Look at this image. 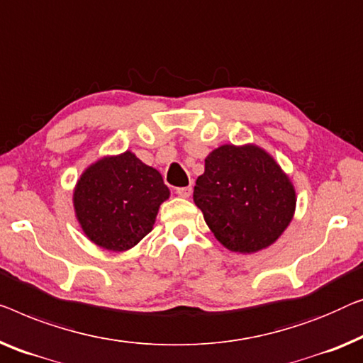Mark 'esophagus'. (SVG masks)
I'll use <instances>...</instances> for the list:
<instances>
[{"mask_svg": "<svg viewBox=\"0 0 363 363\" xmlns=\"http://www.w3.org/2000/svg\"><path fill=\"white\" fill-rule=\"evenodd\" d=\"M177 194L182 198H188L191 194V186H182V188H177Z\"/></svg>", "mask_w": 363, "mask_h": 363, "instance_id": "1", "label": "esophagus"}]
</instances>
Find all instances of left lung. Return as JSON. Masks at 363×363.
<instances>
[{
  "instance_id": "left-lung-1",
  "label": "left lung",
  "mask_w": 363,
  "mask_h": 363,
  "mask_svg": "<svg viewBox=\"0 0 363 363\" xmlns=\"http://www.w3.org/2000/svg\"><path fill=\"white\" fill-rule=\"evenodd\" d=\"M194 204L224 247L240 254L280 238L295 213V188L277 162L255 145H223L204 160Z\"/></svg>"
}]
</instances>
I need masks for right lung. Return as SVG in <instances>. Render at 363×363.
Wrapping results in <instances>:
<instances>
[{
	"label": "right lung",
	"mask_w": 363,
	"mask_h": 363,
	"mask_svg": "<svg viewBox=\"0 0 363 363\" xmlns=\"http://www.w3.org/2000/svg\"><path fill=\"white\" fill-rule=\"evenodd\" d=\"M169 188L155 169L130 152L93 164L73 193L77 218L94 244L123 252L152 230Z\"/></svg>",
	"instance_id": "right-lung-1"
}]
</instances>
